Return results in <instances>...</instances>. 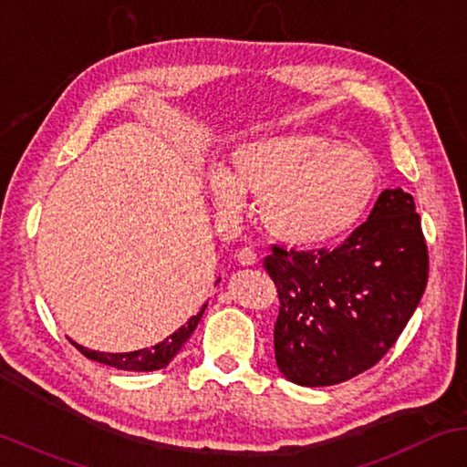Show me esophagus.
I'll list each match as a JSON object with an SVG mask.
<instances>
[{
    "label": "esophagus",
    "mask_w": 467,
    "mask_h": 467,
    "mask_svg": "<svg viewBox=\"0 0 467 467\" xmlns=\"http://www.w3.org/2000/svg\"><path fill=\"white\" fill-rule=\"evenodd\" d=\"M235 258L242 265H254L255 262H258V254L250 250V247H242V250L235 254Z\"/></svg>",
    "instance_id": "esophagus-1"
}]
</instances>
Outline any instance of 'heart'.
<instances>
[{
    "instance_id": "b5f03b06",
    "label": "heart",
    "mask_w": 467,
    "mask_h": 467,
    "mask_svg": "<svg viewBox=\"0 0 467 467\" xmlns=\"http://www.w3.org/2000/svg\"><path fill=\"white\" fill-rule=\"evenodd\" d=\"M207 187L225 215L245 195L260 199V220L275 240L327 245L363 222L380 187V171L367 149L328 142L317 132H286L240 142L227 169H213Z\"/></svg>"
}]
</instances>
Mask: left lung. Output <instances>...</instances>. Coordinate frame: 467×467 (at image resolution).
<instances>
[{"instance_id":"obj_1","label":"left lung","mask_w":467,"mask_h":467,"mask_svg":"<svg viewBox=\"0 0 467 467\" xmlns=\"http://www.w3.org/2000/svg\"><path fill=\"white\" fill-rule=\"evenodd\" d=\"M278 292L275 365L302 387H328L377 365L420 304L430 258L403 189H385L368 220L337 250L272 247L264 258Z\"/></svg>"}]
</instances>
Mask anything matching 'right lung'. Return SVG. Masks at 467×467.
<instances>
[{"label":"right lung","mask_w":467,"mask_h":467,"mask_svg":"<svg viewBox=\"0 0 467 467\" xmlns=\"http://www.w3.org/2000/svg\"><path fill=\"white\" fill-rule=\"evenodd\" d=\"M217 282H220V280H217ZM205 306H207V302L203 304V308L195 314V317L187 320V325H183L179 330H175L173 335H169L165 340L157 342L155 347L132 350V353H100V350L84 348L82 345H78V342H74V340H70V342L80 350L84 357L90 358V360H97V363H102V365H109V367L120 368V370H137V373L159 370V368H165L171 363V360L175 358V355L179 353L181 348H183V345L189 340V337L193 335L197 322L202 320V317H203Z\"/></svg>","instance_id":"right-lung-1"}]
</instances>
